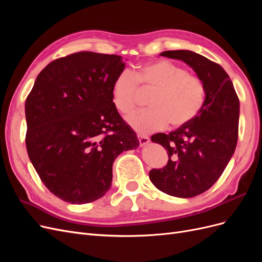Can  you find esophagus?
<instances>
[{
    "instance_id": "obj_1",
    "label": "esophagus",
    "mask_w": 262,
    "mask_h": 262,
    "mask_svg": "<svg viewBox=\"0 0 262 262\" xmlns=\"http://www.w3.org/2000/svg\"><path fill=\"white\" fill-rule=\"evenodd\" d=\"M138 139H139L141 146H144L149 142V138L147 136H144V134H138Z\"/></svg>"
}]
</instances>
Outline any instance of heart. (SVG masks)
I'll return each mask as SVG.
<instances>
[{"label":"heart","mask_w":262,"mask_h":262,"mask_svg":"<svg viewBox=\"0 0 262 262\" xmlns=\"http://www.w3.org/2000/svg\"><path fill=\"white\" fill-rule=\"evenodd\" d=\"M140 90L152 91L147 98L150 108L131 114L126 121L140 133L164 129L170 123L180 128L191 122L202 110L207 91L201 78L165 60L144 63L131 74L123 71L114 81L112 94L116 109L132 112L140 101Z\"/></svg>","instance_id":"1"}]
</instances>
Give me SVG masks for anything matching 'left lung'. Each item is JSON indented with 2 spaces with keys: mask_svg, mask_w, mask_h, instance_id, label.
<instances>
[{
  "mask_svg": "<svg viewBox=\"0 0 262 262\" xmlns=\"http://www.w3.org/2000/svg\"><path fill=\"white\" fill-rule=\"evenodd\" d=\"M161 55L191 67L204 83L207 96L191 122L150 138L167 149L169 160L165 167L150 170L149 179L169 195L192 198L215 184L235 152L239 99L231 78L217 63L189 50L164 51Z\"/></svg>",
  "mask_w": 262,
  "mask_h": 262,
  "instance_id": "obj_1",
  "label": "left lung"
}]
</instances>
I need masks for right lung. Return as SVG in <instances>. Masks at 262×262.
<instances>
[{"instance_id":"obj_1","label":"right lung","mask_w":262,"mask_h":262,"mask_svg":"<svg viewBox=\"0 0 262 262\" xmlns=\"http://www.w3.org/2000/svg\"><path fill=\"white\" fill-rule=\"evenodd\" d=\"M123 70L120 55L72 53L49 63L26 98L29 160L63 201L83 204L105 195L117 156L140 144L113 101Z\"/></svg>"}]
</instances>
